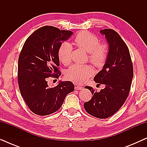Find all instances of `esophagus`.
Segmentation results:
<instances>
[{"mask_svg":"<svg viewBox=\"0 0 147 147\" xmlns=\"http://www.w3.org/2000/svg\"><path fill=\"white\" fill-rule=\"evenodd\" d=\"M75 89L78 90H83V87H82V86H76Z\"/></svg>","mask_w":147,"mask_h":147,"instance_id":"esophagus-1","label":"esophagus"}]
</instances>
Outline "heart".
<instances>
[{"mask_svg": "<svg viewBox=\"0 0 147 147\" xmlns=\"http://www.w3.org/2000/svg\"><path fill=\"white\" fill-rule=\"evenodd\" d=\"M74 43L78 47L88 53V59L98 67L106 63L108 49L106 44L100 43L99 39L88 31H83L78 33L74 38ZM72 46L67 41L63 42L57 49L58 59L64 65H69L71 60ZM93 74V69L88 65L74 64L65 72L68 80L77 84H84Z\"/></svg>", "mask_w": 147, "mask_h": 147, "instance_id": "1", "label": "heart"}]
</instances>
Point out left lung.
Listing matches in <instances>:
<instances>
[{
  "label": "left lung",
  "instance_id": "obj_1",
  "mask_svg": "<svg viewBox=\"0 0 147 147\" xmlns=\"http://www.w3.org/2000/svg\"><path fill=\"white\" fill-rule=\"evenodd\" d=\"M108 43V54L103 69L94 80L105 88L99 92L90 86L92 99L84 104L86 111L98 118H106L115 114L125 102L129 94L133 78V66L128 48L121 37L113 29H102Z\"/></svg>",
  "mask_w": 147,
  "mask_h": 147
}]
</instances>
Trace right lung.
I'll list each match as a JSON object with an SVG mask.
<instances>
[{"label":"right lung","mask_w":147,"mask_h":147,"mask_svg":"<svg viewBox=\"0 0 147 147\" xmlns=\"http://www.w3.org/2000/svg\"><path fill=\"white\" fill-rule=\"evenodd\" d=\"M73 34L71 31L44 26L31 34L24 43L18 61L20 92L33 113L46 116L57 111L66 96L74 90L71 82H60L49 88L47 78H58L57 49Z\"/></svg>","instance_id":"right-lung-1"}]
</instances>
